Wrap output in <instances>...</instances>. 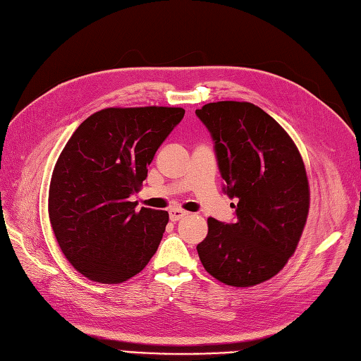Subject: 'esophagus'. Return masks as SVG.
Here are the masks:
<instances>
[{
	"mask_svg": "<svg viewBox=\"0 0 361 361\" xmlns=\"http://www.w3.org/2000/svg\"><path fill=\"white\" fill-rule=\"evenodd\" d=\"M187 215H188V213L180 210V209L170 210V219H171V221H179V219H182L183 216H187Z\"/></svg>",
	"mask_w": 361,
	"mask_h": 361,
	"instance_id": "esophagus-1",
	"label": "esophagus"
}]
</instances>
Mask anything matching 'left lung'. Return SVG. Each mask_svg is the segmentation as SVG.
<instances>
[{
	"mask_svg": "<svg viewBox=\"0 0 361 361\" xmlns=\"http://www.w3.org/2000/svg\"><path fill=\"white\" fill-rule=\"evenodd\" d=\"M215 143L224 193L237 221L209 218L201 263L216 281L254 286L274 277L298 247L310 207L302 157L273 116L251 102L218 101L196 110Z\"/></svg>",
	"mask_w": 361,
	"mask_h": 361,
	"instance_id": "obj_1",
	"label": "left lung"
}]
</instances>
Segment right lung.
Masks as SVG:
<instances>
[{
	"label": "right lung",
	"mask_w": 361,
	"mask_h": 361,
	"mask_svg": "<svg viewBox=\"0 0 361 361\" xmlns=\"http://www.w3.org/2000/svg\"><path fill=\"white\" fill-rule=\"evenodd\" d=\"M182 107H109L88 116L57 159L48 213L63 255L80 274L121 283L156 254L168 212L130 196L148 176L159 146L183 118Z\"/></svg>",
	"instance_id": "right-lung-1"
}]
</instances>
